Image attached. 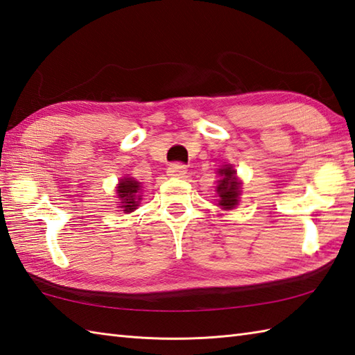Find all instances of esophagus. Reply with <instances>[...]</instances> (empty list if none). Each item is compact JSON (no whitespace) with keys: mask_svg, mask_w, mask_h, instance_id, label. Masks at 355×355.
I'll return each instance as SVG.
<instances>
[{"mask_svg":"<svg viewBox=\"0 0 355 355\" xmlns=\"http://www.w3.org/2000/svg\"><path fill=\"white\" fill-rule=\"evenodd\" d=\"M167 173H168V176H171V178H184L187 175V168H185L184 164L176 162V164L170 165Z\"/></svg>","mask_w":355,"mask_h":355,"instance_id":"1","label":"esophagus"}]
</instances>
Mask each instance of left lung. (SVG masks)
I'll list each match as a JSON object with an SVG mask.
<instances>
[{"mask_svg":"<svg viewBox=\"0 0 355 355\" xmlns=\"http://www.w3.org/2000/svg\"><path fill=\"white\" fill-rule=\"evenodd\" d=\"M220 180L218 185V194L220 198V207L225 209H231L237 205V199H239V193H241V184L237 182L236 178V171L233 170L231 165H225V167L219 170Z\"/></svg>","mask_w":355,"mask_h":355,"instance_id":"1","label":"left lung"}]
</instances>
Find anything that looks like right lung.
Instances as JSON below:
<instances>
[{"mask_svg":"<svg viewBox=\"0 0 355 355\" xmlns=\"http://www.w3.org/2000/svg\"><path fill=\"white\" fill-rule=\"evenodd\" d=\"M139 182L135 179H122L119 182L118 187V198L122 200L121 202V208H124L125 213H132L133 209H136L137 207V198H136V193L139 191Z\"/></svg>","mask_w":355,"mask_h":355,"instance_id":"obj_1","label":"right lung"}]
</instances>
